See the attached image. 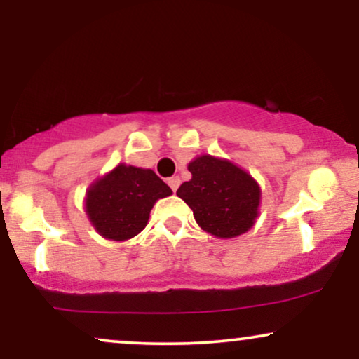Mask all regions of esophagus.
Instances as JSON below:
<instances>
[{
    "mask_svg": "<svg viewBox=\"0 0 359 359\" xmlns=\"http://www.w3.org/2000/svg\"><path fill=\"white\" fill-rule=\"evenodd\" d=\"M168 185H170V189L172 191H177V189H179V185H180V179L179 177H170V179H168Z\"/></svg>",
    "mask_w": 359,
    "mask_h": 359,
    "instance_id": "1",
    "label": "esophagus"
}]
</instances>
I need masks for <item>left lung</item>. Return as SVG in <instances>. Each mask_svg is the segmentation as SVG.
Returning <instances> with one entry per match:
<instances>
[{"instance_id": "left-lung-1", "label": "left lung", "mask_w": 359, "mask_h": 359, "mask_svg": "<svg viewBox=\"0 0 359 359\" xmlns=\"http://www.w3.org/2000/svg\"><path fill=\"white\" fill-rule=\"evenodd\" d=\"M187 168L192 179L180 185L177 196L192 209L205 233L229 240L253 228L262 189L248 172L212 155L196 156Z\"/></svg>"}]
</instances>
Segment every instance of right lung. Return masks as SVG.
<instances>
[{
	"label": "right lung",
	"instance_id": "add662e5",
	"mask_svg": "<svg viewBox=\"0 0 359 359\" xmlns=\"http://www.w3.org/2000/svg\"><path fill=\"white\" fill-rule=\"evenodd\" d=\"M170 194L172 189L150 168L119 163L89 185L84 209L102 238L126 241L145 229L156 201Z\"/></svg>",
	"mask_w": 359,
	"mask_h": 359
}]
</instances>
